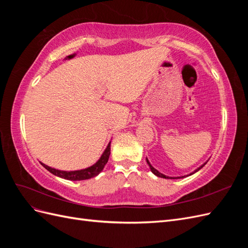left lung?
Here are the masks:
<instances>
[{"label": "left lung", "mask_w": 248, "mask_h": 248, "mask_svg": "<svg viewBox=\"0 0 248 248\" xmlns=\"http://www.w3.org/2000/svg\"><path fill=\"white\" fill-rule=\"evenodd\" d=\"M146 160H147V163L149 164V167H150V169H151V171L153 172V174L155 175V176H157V177H160V178H164V179H181V178H185V177H187V176H190V175H192V174H194V172H197L198 170H200L202 167L205 166V164L207 163V162H205L204 164H202V166L200 167V168H198L196 170H194L193 172H191V174H189V175H186V176H181V177H177V178H174V177H169V176H166V175H163V174H161L160 171H158L156 169H154L152 166H151V163L149 162V160H148V158H146Z\"/></svg>", "instance_id": "8db88e82"}]
</instances>
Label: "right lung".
<instances>
[{
  "label": "right lung",
  "instance_id": "right-lung-1",
  "mask_svg": "<svg viewBox=\"0 0 248 248\" xmlns=\"http://www.w3.org/2000/svg\"><path fill=\"white\" fill-rule=\"evenodd\" d=\"M110 154V141L108 142V145L107 149L104 150L103 154L99 158V160L97 161L95 164H93L92 167L87 168L85 170H71V171H66V170H60L52 169L50 167L46 166V164L42 163V166L46 168L48 171H50L51 174H54L55 176H58L60 178H64L66 180H71V181H80V180H87V179H91L93 177H96L99 172L103 170L104 166L108 163V157Z\"/></svg>",
  "mask_w": 248,
  "mask_h": 248
}]
</instances>
